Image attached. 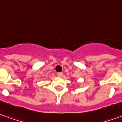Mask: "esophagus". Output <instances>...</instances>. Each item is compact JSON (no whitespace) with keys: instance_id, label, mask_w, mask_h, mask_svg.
Returning a JSON list of instances; mask_svg holds the SVG:
<instances>
[{"instance_id":"34e87169","label":"esophagus","mask_w":122,"mask_h":122,"mask_svg":"<svg viewBox=\"0 0 122 122\" xmlns=\"http://www.w3.org/2000/svg\"><path fill=\"white\" fill-rule=\"evenodd\" d=\"M57 76H58V77H62L63 76V72H58L57 74Z\"/></svg>"}]
</instances>
